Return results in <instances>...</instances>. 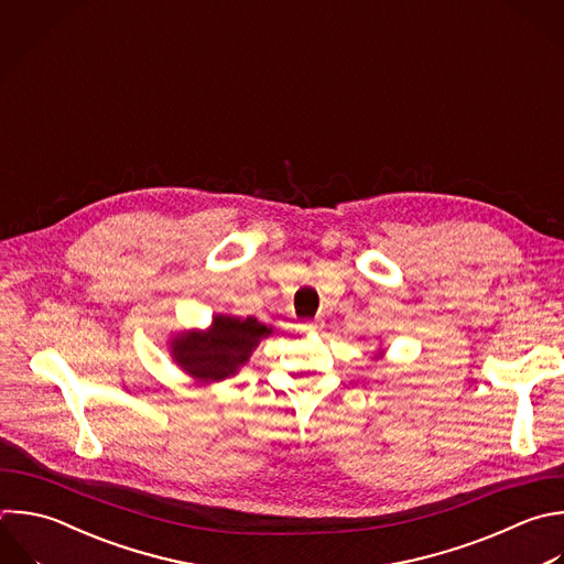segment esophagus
<instances>
[{
	"mask_svg": "<svg viewBox=\"0 0 564 564\" xmlns=\"http://www.w3.org/2000/svg\"><path fill=\"white\" fill-rule=\"evenodd\" d=\"M304 333H317L324 328V319H315V322H308V324H302L300 326Z\"/></svg>",
	"mask_w": 564,
	"mask_h": 564,
	"instance_id": "obj_1",
	"label": "esophagus"
}]
</instances>
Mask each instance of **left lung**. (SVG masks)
Segmentation results:
<instances>
[{"label": "left lung", "mask_w": 564, "mask_h": 564, "mask_svg": "<svg viewBox=\"0 0 564 564\" xmlns=\"http://www.w3.org/2000/svg\"><path fill=\"white\" fill-rule=\"evenodd\" d=\"M383 357H386V348H383V346H379V350H377V355H375L372 359H375V361H381Z\"/></svg>", "instance_id": "obj_1"}]
</instances>
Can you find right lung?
Here are the masks:
<instances>
[{
  "mask_svg": "<svg viewBox=\"0 0 564 564\" xmlns=\"http://www.w3.org/2000/svg\"><path fill=\"white\" fill-rule=\"evenodd\" d=\"M273 335V326L256 317L214 315L207 328H189L170 337L172 361L198 383H218L247 366L258 344Z\"/></svg>",
  "mask_w": 564,
  "mask_h": 564,
  "instance_id": "obj_1",
  "label": "right lung"
}]
</instances>
